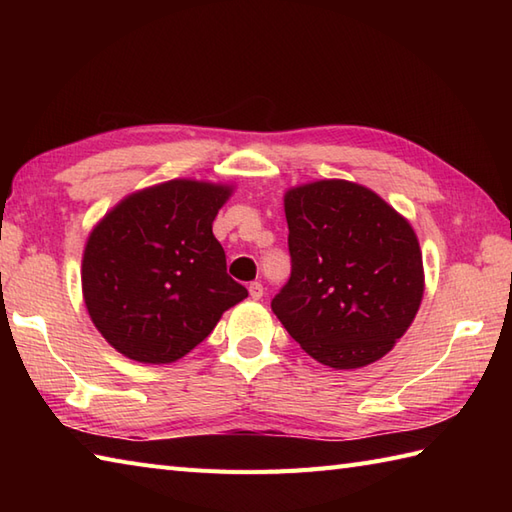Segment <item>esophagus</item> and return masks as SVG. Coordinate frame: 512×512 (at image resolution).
Instances as JSON below:
<instances>
[{"label":"esophagus","instance_id":"obj_1","mask_svg":"<svg viewBox=\"0 0 512 512\" xmlns=\"http://www.w3.org/2000/svg\"><path fill=\"white\" fill-rule=\"evenodd\" d=\"M248 292H250V299H262L264 297V286L259 284V281H253V284L248 286Z\"/></svg>","mask_w":512,"mask_h":512}]
</instances>
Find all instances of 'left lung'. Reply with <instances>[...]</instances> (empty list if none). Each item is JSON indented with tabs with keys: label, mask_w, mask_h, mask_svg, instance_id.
Returning <instances> with one entry per match:
<instances>
[{
	"label": "left lung",
	"mask_w": 512,
	"mask_h": 512,
	"mask_svg": "<svg viewBox=\"0 0 512 512\" xmlns=\"http://www.w3.org/2000/svg\"><path fill=\"white\" fill-rule=\"evenodd\" d=\"M290 279L270 308L319 363L356 369L407 332L424 292L411 224L361 184L319 180L284 195Z\"/></svg>",
	"instance_id": "obj_1"
}]
</instances>
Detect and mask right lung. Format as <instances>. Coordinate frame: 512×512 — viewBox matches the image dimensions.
I'll return each mask as SVG.
<instances>
[{
	"mask_svg": "<svg viewBox=\"0 0 512 512\" xmlns=\"http://www.w3.org/2000/svg\"><path fill=\"white\" fill-rule=\"evenodd\" d=\"M231 193L226 184L169 180L127 195L94 226L81 266L83 299L114 350L138 363H173L248 297L226 275L213 235Z\"/></svg>",
	"mask_w": 512,
	"mask_h": 512,
	"instance_id": "1",
	"label": "right lung"
}]
</instances>
